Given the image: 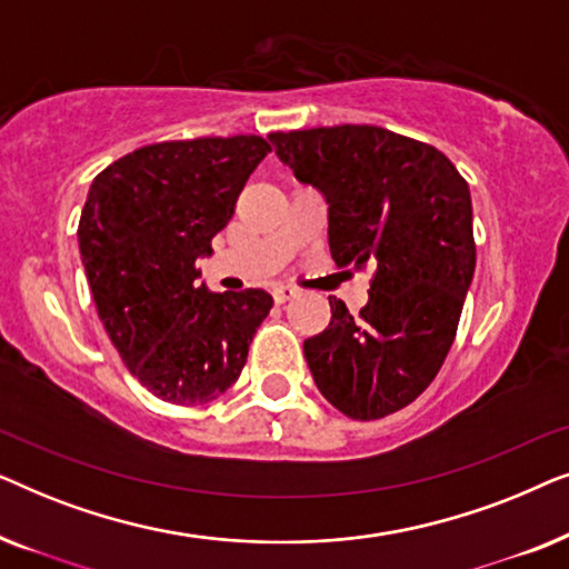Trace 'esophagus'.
Instances as JSON below:
<instances>
[{
    "label": "esophagus",
    "instance_id": "1",
    "mask_svg": "<svg viewBox=\"0 0 569 569\" xmlns=\"http://www.w3.org/2000/svg\"><path fill=\"white\" fill-rule=\"evenodd\" d=\"M295 295H298V290H295V287H287V284H277L274 290H271V298H274V302H279V306L287 300H292Z\"/></svg>",
    "mask_w": 569,
    "mask_h": 569
}]
</instances>
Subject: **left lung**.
<instances>
[{"label": "left lung", "mask_w": 569, "mask_h": 569, "mask_svg": "<svg viewBox=\"0 0 569 569\" xmlns=\"http://www.w3.org/2000/svg\"><path fill=\"white\" fill-rule=\"evenodd\" d=\"M269 139L323 193L337 267H372L360 316L329 298V329L302 345L318 391L360 422L393 415L432 383L456 339L477 267L469 183L432 144L368 123Z\"/></svg>", "instance_id": "obj_1"}]
</instances>
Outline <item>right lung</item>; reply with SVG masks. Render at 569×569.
<instances>
[{"label":"right lung","instance_id":"right-lung-1","mask_svg":"<svg viewBox=\"0 0 569 569\" xmlns=\"http://www.w3.org/2000/svg\"><path fill=\"white\" fill-rule=\"evenodd\" d=\"M267 152L253 134L158 142L90 186L77 238L92 300L123 365L162 401L197 407L228 391L269 316V292L197 282Z\"/></svg>","mask_w":569,"mask_h":569}]
</instances>
